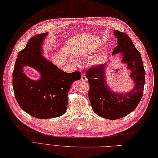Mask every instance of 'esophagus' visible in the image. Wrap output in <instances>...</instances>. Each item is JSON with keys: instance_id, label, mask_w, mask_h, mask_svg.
Listing matches in <instances>:
<instances>
[{"instance_id": "1", "label": "esophagus", "mask_w": 158, "mask_h": 158, "mask_svg": "<svg viewBox=\"0 0 158 158\" xmlns=\"http://www.w3.org/2000/svg\"><path fill=\"white\" fill-rule=\"evenodd\" d=\"M81 80H82V81H84V82H87L88 79H87V78H86V75L84 74H82V78H81Z\"/></svg>"}]
</instances>
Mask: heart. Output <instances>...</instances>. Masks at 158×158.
<instances>
[{"instance_id": "obj_1", "label": "heart", "mask_w": 158, "mask_h": 158, "mask_svg": "<svg viewBox=\"0 0 158 158\" xmlns=\"http://www.w3.org/2000/svg\"><path fill=\"white\" fill-rule=\"evenodd\" d=\"M109 52L105 50L101 53H99L98 54L96 55L93 59H92L90 61V64L92 66H98L101 65L103 64L105 61L108 60L109 58ZM85 56V55H84Z\"/></svg>"}]
</instances>
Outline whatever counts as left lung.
Wrapping results in <instances>:
<instances>
[{
    "mask_svg": "<svg viewBox=\"0 0 158 158\" xmlns=\"http://www.w3.org/2000/svg\"><path fill=\"white\" fill-rule=\"evenodd\" d=\"M117 39V46L112 55L121 53V62L131 71L130 78L134 86L128 92H116L109 87L106 82V72L109 62L105 65L91 68L86 72L90 84L88 92L92 110L98 116L110 120L125 117L135 109L143 96L145 72L140 53L135 47L128 35L114 30Z\"/></svg>",
    "mask_w": 158,
    "mask_h": 158,
    "instance_id": "1",
    "label": "left lung"
}]
</instances>
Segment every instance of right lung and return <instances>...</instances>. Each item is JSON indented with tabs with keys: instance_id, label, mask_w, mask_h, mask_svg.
<instances>
[{
	"instance_id": "add662e5",
	"label": "right lung",
	"mask_w": 158,
	"mask_h": 158,
	"mask_svg": "<svg viewBox=\"0 0 158 158\" xmlns=\"http://www.w3.org/2000/svg\"><path fill=\"white\" fill-rule=\"evenodd\" d=\"M48 33L31 38L19 52L13 72L14 94L21 108L38 118L61 116L67 110L68 94L72 84L81 79V73L64 72L43 56L42 46ZM26 66L37 70L40 78L29 79L24 72Z\"/></svg>"
}]
</instances>
